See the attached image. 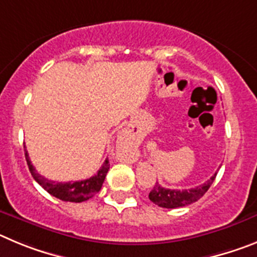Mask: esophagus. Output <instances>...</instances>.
I'll use <instances>...</instances> for the list:
<instances>
[{
	"label": "esophagus",
	"instance_id": "1",
	"mask_svg": "<svg viewBox=\"0 0 257 257\" xmlns=\"http://www.w3.org/2000/svg\"><path fill=\"white\" fill-rule=\"evenodd\" d=\"M120 150H121V156L128 161H134V155L132 154L125 146V143H120Z\"/></svg>",
	"mask_w": 257,
	"mask_h": 257
}]
</instances>
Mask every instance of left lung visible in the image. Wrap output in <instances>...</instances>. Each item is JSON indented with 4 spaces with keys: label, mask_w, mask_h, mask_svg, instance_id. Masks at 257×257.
<instances>
[{
    "label": "left lung",
    "mask_w": 257,
    "mask_h": 257,
    "mask_svg": "<svg viewBox=\"0 0 257 257\" xmlns=\"http://www.w3.org/2000/svg\"><path fill=\"white\" fill-rule=\"evenodd\" d=\"M215 177H216V173L209 180H206L205 183L201 184V186L196 187V188L182 189V191L180 189L164 188L160 184L156 183L154 188H152V191L150 192L149 198L155 205L160 207H165V209L184 207L187 205H191V203L200 200L206 193L207 189L210 188V186L215 180Z\"/></svg>",
    "instance_id": "8db88e82"
}]
</instances>
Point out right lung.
Segmentation results:
<instances>
[{
  "mask_svg": "<svg viewBox=\"0 0 257 257\" xmlns=\"http://www.w3.org/2000/svg\"><path fill=\"white\" fill-rule=\"evenodd\" d=\"M25 159H27L28 168L31 170L32 177L34 178L37 183L42 187L43 189H46L50 195H52L54 197L59 198L61 201H66V202H83V201H87L88 198L93 197L97 192L100 191L101 187H102L103 180H105L106 174H107L108 169H110V164H108V160L106 159L105 163L100 168V170L93 177L84 180H78V182L62 183V182H54V180L46 179L45 177L38 174L34 166L32 165L31 160H29V155H28L27 150H25Z\"/></svg>",
  "mask_w": 257,
  "mask_h": 257,
  "instance_id": "add662e5",
  "label": "right lung"
}]
</instances>
